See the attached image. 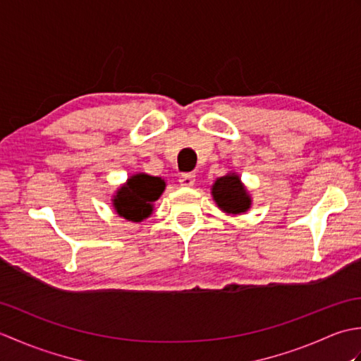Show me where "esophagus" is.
Segmentation results:
<instances>
[{
	"label": "esophagus",
	"instance_id": "1",
	"mask_svg": "<svg viewBox=\"0 0 361 361\" xmlns=\"http://www.w3.org/2000/svg\"><path fill=\"white\" fill-rule=\"evenodd\" d=\"M178 181H180L181 186H186V188L194 186V183H195V173H181V175L178 176Z\"/></svg>",
	"mask_w": 361,
	"mask_h": 361
}]
</instances>
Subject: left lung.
Wrapping results in <instances>:
<instances>
[{
	"label": "left lung",
	"instance_id": "1",
	"mask_svg": "<svg viewBox=\"0 0 361 361\" xmlns=\"http://www.w3.org/2000/svg\"><path fill=\"white\" fill-rule=\"evenodd\" d=\"M212 200L216 202L217 208L228 216H239L250 211L252 198L243 185L237 172H228L220 176L211 186Z\"/></svg>",
	"mask_w": 361,
	"mask_h": 361
}]
</instances>
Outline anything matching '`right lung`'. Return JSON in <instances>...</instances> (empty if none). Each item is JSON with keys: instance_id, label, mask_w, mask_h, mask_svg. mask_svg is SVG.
Wrapping results in <instances>:
<instances>
[{"instance_id": "1", "label": "right lung", "mask_w": 361, "mask_h": 361, "mask_svg": "<svg viewBox=\"0 0 361 361\" xmlns=\"http://www.w3.org/2000/svg\"><path fill=\"white\" fill-rule=\"evenodd\" d=\"M166 189V180L145 172L130 175L111 198L114 212L128 221H142L152 216L153 206Z\"/></svg>"}]
</instances>
